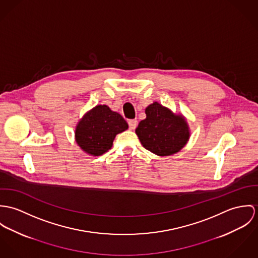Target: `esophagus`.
I'll return each instance as SVG.
<instances>
[{
    "instance_id": "1",
    "label": "esophagus",
    "mask_w": 258,
    "mask_h": 258,
    "mask_svg": "<svg viewBox=\"0 0 258 258\" xmlns=\"http://www.w3.org/2000/svg\"><path fill=\"white\" fill-rule=\"evenodd\" d=\"M137 125H138V121L136 119L128 120V127H130V130H135L137 127Z\"/></svg>"
}]
</instances>
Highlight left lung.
<instances>
[{
    "label": "left lung",
    "mask_w": 258,
    "mask_h": 258,
    "mask_svg": "<svg viewBox=\"0 0 258 258\" xmlns=\"http://www.w3.org/2000/svg\"><path fill=\"white\" fill-rule=\"evenodd\" d=\"M146 118L136 130L144 148L160 156L181 150L189 140V128L182 115L171 112L157 102L145 109Z\"/></svg>",
    "instance_id": "obj_1"
}]
</instances>
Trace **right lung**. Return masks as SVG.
Returning <instances> with one entry per match:
<instances>
[{"label":"right lung","instance_id":"add662e5","mask_svg":"<svg viewBox=\"0 0 258 258\" xmlns=\"http://www.w3.org/2000/svg\"><path fill=\"white\" fill-rule=\"evenodd\" d=\"M127 127L121 115L106 105H100L79 121L75 131L76 143L87 153L98 156L107 152L112 147L115 136Z\"/></svg>","mask_w":258,"mask_h":258}]
</instances>
